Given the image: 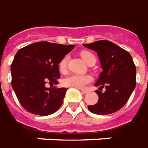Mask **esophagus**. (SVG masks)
<instances>
[{"label":"esophagus","mask_w":148,"mask_h":148,"mask_svg":"<svg viewBox=\"0 0 148 148\" xmlns=\"http://www.w3.org/2000/svg\"><path fill=\"white\" fill-rule=\"evenodd\" d=\"M80 91H81V92L84 93V94L88 93V90H85V89H80Z\"/></svg>","instance_id":"esophagus-1"}]
</instances>
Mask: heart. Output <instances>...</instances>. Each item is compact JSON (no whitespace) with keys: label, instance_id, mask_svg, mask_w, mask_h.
Returning <instances> with one entry per match:
<instances>
[{"label":"heart","instance_id":"obj_1","mask_svg":"<svg viewBox=\"0 0 148 148\" xmlns=\"http://www.w3.org/2000/svg\"><path fill=\"white\" fill-rule=\"evenodd\" d=\"M80 56L83 60L87 64L89 60L92 57L95 56L92 52H82ZM68 61V56H64L59 63V69L60 72H64L66 69ZM92 81V77L88 75H81V74H71L69 76L65 77L63 79V84L65 87H71V88H83L88 84Z\"/></svg>","mask_w":148,"mask_h":148}]
</instances>
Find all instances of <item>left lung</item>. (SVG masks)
Here are the masks:
<instances>
[{"label":"left lung","instance_id":"obj_1","mask_svg":"<svg viewBox=\"0 0 148 148\" xmlns=\"http://www.w3.org/2000/svg\"><path fill=\"white\" fill-rule=\"evenodd\" d=\"M83 45L97 52L103 71L95 86L98 102L88 106L91 112L108 115L126 104L136 85V69L128 52L109 40H98ZM103 87L104 93L100 91Z\"/></svg>","mask_w":148,"mask_h":148}]
</instances>
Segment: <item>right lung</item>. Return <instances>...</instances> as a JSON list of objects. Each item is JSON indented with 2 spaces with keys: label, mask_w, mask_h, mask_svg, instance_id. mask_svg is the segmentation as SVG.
Here are the masks:
<instances>
[{
  "label": "right lung",
  "mask_w": 148,
  "mask_h": 148,
  "mask_svg": "<svg viewBox=\"0 0 148 148\" xmlns=\"http://www.w3.org/2000/svg\"><path fill=\"white\" fill-rule=\"evenodd\" d=\"M75 45L47 41L33 43L16 53L11 64L12 87L19 102L32 114L49 116L62 105L67 88H46L57 84L58 64Z\"/></svg>",
  "instance_id": "add662e5"
}]
</instances>
